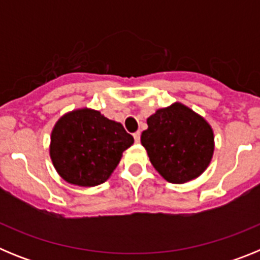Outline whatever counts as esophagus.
<instances>
[{"label":"esophagus","instance_id":"34e87169","mask_svg":"<svg viewBox=\"0 0 260 260\" xmlns=\"http://www.w3.org/2000/svg\"><path fill=\"white\" fill-rule=\"evenodd\" d=\"M133 137H134L135 143H139V142H141V133H139V132L134 133V134H133Z\"/></svg>","mask_w":260,"mask_h":260}]
</instances>
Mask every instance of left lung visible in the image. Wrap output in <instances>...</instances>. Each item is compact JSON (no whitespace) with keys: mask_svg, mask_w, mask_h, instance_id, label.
<instances>
[{"mask_svg":"<svg viewBox=\"0 0 260 260\" xmlns=\"http://www.w3.org/2000/svg\"><path fill=\"white\" fill-rule=\"evenodd\" d=\"M147 125L141 135L142 146L164 180L185 183L207 169L215 151V135L204 117L176 102L151 114Z\"/></svg>","mask_w":260,"mask_h":260,"instance_id":"obj_1","label":"left lung"}]
</instances>
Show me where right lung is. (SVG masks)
Here are the masks:
<instances>
[{"instance_id":"obj_1","label":"right lung","mask_w":260,"mask_h":260,"mask_svg":"<svg viewBox=\"0 0 260 260\" xmlns=\"http://www.w3.org/2000/svg\"><path fill=\"white\" fill-rule=\"evenodd\" d=\"M134 138L119 122L99 110L80 108L68 112L54 123L49 156L62 180L71 185L93 187L112 176L123 151Z\"/></svg>"}]
</instances>
